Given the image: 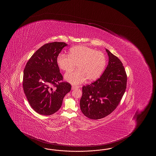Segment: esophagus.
<instances>
[{
	"mask_svg": "<svg viewBox=\"0 0 156 156\" xmlns=\"http://www.w3.org/2000/svg\"><path fill=\"white\" fill-rule=\"evenodd\" d=\"M77 88H78V87H77V86H72V90L76 89H77Z\"/></svg>",
	"mask_w": 156,
	"mask_h": 156,
	"instance_id": "obj_1",
	"label": "esophagus"
}]
</instances>
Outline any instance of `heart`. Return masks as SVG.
Wrapping results in <instances>:
<instances>
[{
  "label": "heart",
  "instance_id": "obj_1",
  "mask_svg": "<svg viewBox=\"0 0 156 156\" xmlns=\"http://www.w3.org/2000/svg\"><path fill=\"white\" fill-rule=\"evenodd\" d=\"M56 62L60 69L65 72L73 70L77 65L78 70L66 73L65 79L73 85L98 79L106 66L105 55L101 52L85 46H76L70 50L69 56L60 54Z\"/></svg>",
  "mask_w": 156,
  "mask_h": 156
}]
</instances>
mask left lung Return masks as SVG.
I'll return each mask as SVG.
<instances>
[{
	"mask_svg": "<svg viewBox=\"0 0 156 156\" xmlns=\"http://www.w3.org/2000/svg\"><path fill=\"white\" fill-rule=\"evenodd\" d=\"M109 57L108 66L96 81L83 87L80 109L86 117L99 119L116 109L126 91V73L120 60L105 49Z\"/></svg>",
	"mask_w": 156,
	"mask_h": 156,
	"instance_id": "1",
	"label": "left lung"
}]
</instances>
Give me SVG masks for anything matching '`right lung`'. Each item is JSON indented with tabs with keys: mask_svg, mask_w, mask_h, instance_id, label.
I'll return each mask as SVG.
<instances>
[{
	"mask_svg": "<svg viewBox=\"0 0 156 156\" xmlns=\"http://www.w3.org/2000/svg\"><path fill=\"white\" fill-rule=\"evenodd\" d=\"M64 42L47 43L36 51L24 70L23 87L30 105L37 113L50 115L60 109L71 89L63 79L56 62Z\"/></svg>",
	"mask_w": 156,
	"mask_h": 156,
	"instance_id": "right-lung-1",
	"label": "right lung"
}]
</instances>
